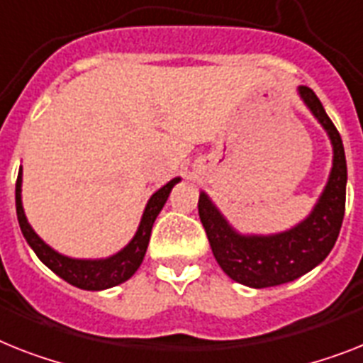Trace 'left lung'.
Masks as SVG:
<instances>
[{
  "label": "left lung",
  "mask_w": 363,
  "mask_h": 363,
  "mask_svg": "<svg viewBox=\"0 0 363 363\" xmlns=\"http://www.w3.org/2000/svg\"><path fill=\"white\" fill-rule=\"evenodd\" d=\"M296 91L332 145L328 182L310 215L284 232L241 233L203 191L199 199L200 220L217 263L232 280L254 289L293 282L317 267L336 245L345 215L347 161L341 137L315 92L310 86H298Z\"/></svg>",
  "instance_id": "1"
}]
</instances>
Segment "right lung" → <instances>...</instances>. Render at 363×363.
Wrapping results in <instances>:
<instances>
[{"label": "right lung", "mask_w": 363, "mask_h": 363, "mask_svg": "<svg viewBox=\"0 0 363 363\" xmlns=\"http://www.w3.org/2000/svg\"><path fill=\"white\" fill-rule=\"evenodd\" d=\"M182 178L170 179L169 184L157 189L152 196H150L148 203H146L143 217H140L139 228L135 232L133 239L125 245L122 250L109 257H98V259H83V257H70L65 254L53 250L44 239H40L35 230L31 228V224L27 220L26 211L22 206V167L18 172L16 179V215L18 223H20V230H22L23 238H26L27 245L33 248V252L37 254L48 269H52L57 277H61L65 282L72 284V286L79 287V289H86V291H101V289H109L118 284L130 280L135 274V271L140 267V263L145 259L146 248H148L150 233H152V226H154L155 218L163 209L164 202L169 199L170 191L178 184Z\"/></svg>", "instance_id": "add662e5"}]
</instances>
